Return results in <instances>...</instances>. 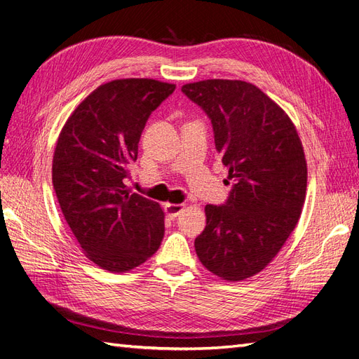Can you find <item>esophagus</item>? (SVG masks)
<instances>
[{"instance_id": "1", "label": "esophagus", "mask_w": 359, "mask_h": 359, "mask_svg": "<svg viewBox=\"0 0 359 359\" xmlns=\"http://www.w3.org/2000/svg\"><path fill=\"white\" fill-rule=\"evenodd\" d=\"M165 214H167L170 218H176L182 210H183V208H185V205H182V203H165Z\"/></svg>"}]
</instances>
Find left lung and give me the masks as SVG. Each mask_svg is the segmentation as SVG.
Here are the masks:
<instances>
[{
    "mask_svg": "<svg viewBox=\"0 0 359 359\" xmlns=\"http://www.w3.org/2000/svg\"><path fill=\"white\" fill-rule=\"evenodd\" d=\"M182 92L210 118L233 182L223 206L206 205L196 253L218 278L244 280L267 267L299 222L308 180L302 141L285 110L247 81L210 79Z\"/></svg>",
    "mask_w": 359,
    "mask_h": 359,
    "instance_id": "8db88e82",
    "label": "left lung"
}]
</instances>
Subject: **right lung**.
Wrapping results in <instances>:
<instances>
[{
	"instance_id": "1",
	"label": "right lung",
	"mask_w": 359,
	"mask_h": 359,
	"mask_svg": "<svg viewBox=\"0 0 359 359\" xmlns=\"http://www.w3.org/2000/svg\"><path fill=\"white\" fill-rule=\"evenodd\" d=\"M176 85L119 79L98 86L67 119L53 156V187L83 253L103 270L151 258L165 224L159 203L127 189L147 119Z\"/></svg>"
}]
</instances>
